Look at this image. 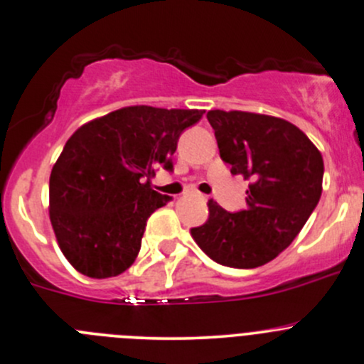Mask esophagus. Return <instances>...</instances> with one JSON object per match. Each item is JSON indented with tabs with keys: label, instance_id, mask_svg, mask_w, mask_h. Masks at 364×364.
I'll list each match as a JSON object with an SVG mask.
<instances>
[{
	"label": "esophagus",
	"instance_id": "esophagus-1",
	"mask_svg": "<svg viewBox=\"0 0 364 364\" xmlns=\"http://www.w3.org/2000/svg\"><path fill=\"white\" fill-rule=\"evenodd\" d=\"M193 196H196L199 199H205V196H203V194H199V193H193Z\"/></svg>",
	"mask_w": 364,
	"mask_h": 364
}]
</instances>
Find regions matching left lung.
Here are the masks:
<instances>
[{
	"label": "left lung",
	"mask_w": 364,
	"mask_h": 364,
	"mask_svg": "<svg viewBox=\"0 0 364 364\" xmlns=\"http://www.w3.org/2000/svg\"><path fill=\"white\" fill-rule=\"evenodd\" d=\"M220 158L250 181L246 208L229 213L208 201V220L191 229L217 262L253 269L276 259L306 225L323 191V156L300 128L276 116L208 111Z\"/></svg>",
	"instance_id": "obj_1"
}]
</instances>
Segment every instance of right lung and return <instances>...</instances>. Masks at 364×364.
<instances>
[{"mask_svg":"<svg viewBox=\"0 0 364 364\" xmlns=\"http://www.w3.org/2000/svg\"><path fill=\"white\" fill-rule=\"evenodd\" d=\"M203 112L130 105L88 121L65 142L48 208L58 248L77 272L105 279L134 264L147 218L170 201L151 187L154 168H173L178 136Z\"/></svg>","mask_w":364,"mask_h":364,"instance_id":"add662e5","label":"right lung"}]
</instances>
